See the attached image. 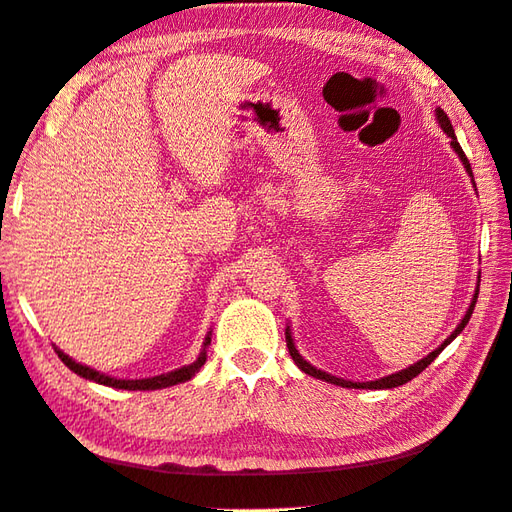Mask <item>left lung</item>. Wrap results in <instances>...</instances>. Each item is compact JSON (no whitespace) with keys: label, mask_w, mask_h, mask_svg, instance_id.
<instances>
[{"label":"left lung","mask_w":512,"mask_h":512,"mask_svg":"<svg viewBox=\"0 0 512 512\" xmlns=\"http://www.w3.org/2000/svg\"><path fill=\"white\" fill-rule=\"evenodd\" d=\"M436 120H439V125H441V129L445 134H448L452 141H450V145L454 147V152L459 154V159H461V163H463V167H466V172L472 176V167H470V161L466 159V154H463V150H461V145L457 143V136H454V129H452V123H450V118H448V114H445V111L439 107L436 109ZM477 295H479V288L475 291V297H472V302H470V306H468V311H466V315H463V320L459 322V327L454 329L448 338H445L443 342H441V347H436L432 353H427V356L423 358V360H418V362H414V365H410L407 369H401V371H396V374H392V376H385V378H378V380H369V383H353V380H345V378H336V376H331V374H327V371H322V369H315L311 362H306L300 353H297V349H295V342H293V336H291V329H286V347H288V353H291V358L295 360V365L300 367L304 374H309V376H313V378H318V380H327V383H331V385H340V387H351V389H392V387H398V385H405V383H410L412 378H416L418 374H421V371L430 365V362H434V358L439 356V353L450 345V342L459 336V333L466 329V324H468V320H470V315H472V311H475V304H477Z\"/></svg>","instance_id":"1"}]
</instances>
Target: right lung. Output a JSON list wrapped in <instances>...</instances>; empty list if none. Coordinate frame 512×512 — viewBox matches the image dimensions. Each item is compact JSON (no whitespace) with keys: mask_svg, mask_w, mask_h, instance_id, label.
Masks as SVG:
<instances>
[{"mask_svg":"<svg viewBox=\"0 0 512 512\" xmlns=\"http://www.w3.org/2000/svg\"><path fill=\"white\" fill-rule=\"evenodd\" d=\"M210 336L212 333H208L206 336V342H203V349L199 353V358L192 362V365H185L181 369H174V371H167V374H161V376H152V378H138V380H120V378H111V376H105L100 374V371L91 369L87 365H80V362H76L73 358H69L67 353L55 349L58 351L60 360L67 365L71 371H76L78 376L87 378V380H94V383H100V385H107V387H116V389H132V392H136V389H141V392H150V389H163V387H172V385H179V383H185V380H190L197 371L203 367V362H206V347L210 345Z\"/></svg>","mask_w":512,"mask_h":512,"instance_id":"obj_1","label":"right lung"}]
</instances>
